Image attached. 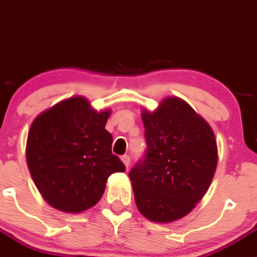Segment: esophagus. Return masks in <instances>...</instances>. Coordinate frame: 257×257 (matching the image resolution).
I'll return each mask as SVG.
<instances>
[{"label": "esophagus", "instance_id": "1", "mask_svg": "<svg viewBox=\"0 0 257 257\" xmlns=\"http://www.w3.org/2000/svg\"><path fill=\"white\" fill-rule=\"evenodd\" d=\"M121 161H123L124 166H125L126 168H128L129 164H131V157H129V156H123V157H121Z\"/></svg>", "mask_w": 257, "mask_h": 257}]
</instances>
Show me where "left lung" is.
Instances as JSON below:
<instances>
[{"label": "left lung", "instance_id": "left-lung-1", "mask_svg": "<svg viewBox=\"0 0 257 257\" xmlns=\"http://www.w3.org/2000/svg\"><path fill=\"white\" fill-rule=\"evenodd\" d=\"M146 154L129 172L139 212L168 223L188 215L207 192L217 143L210 124L182 99L171 96L142 111Z\"/></svg>", "mask_w": 257, "mask_h": 257}]
</instances>
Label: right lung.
<instances>
[{
	"instance_id": "add662e5",
	"label": "right lung",
	"mask_w": 257,
	"mask_h": 257,
	"mask_svg": "<svg viewBox=\"0 0 257 257\" xmlns=\"http://www.w3.org/2000/svg\"><path fill=\"white\" fill-rule=\"evenodd\" d=\"M110 110L96 111L83 96L55 104L35 118L26 162L44 200L56 210L80 213L98 203L111 173L125 171L111 153L105 129Z\"/></svg>"
}]
</instances>
